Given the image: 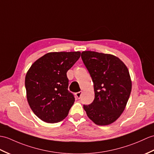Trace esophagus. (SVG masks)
Returning a JSON list of instances; mask_svg holds the SVG:
<instances>
[{
	"label": "esophagus",
	"instance_id": "obj_1",
	"mask_svg": "<svg viewBox=\"0 0 154 154\" xmlns=\"http://www.w3.org/2000/svg\"><path fill=\"white\" fill-rule=\"evenodd\" d=\"M81 94H82V92H81V91L78 92H77V93L75 94V95H76V96L77 97V98H79H79H81Z\"/></svg>",
	"mask_w": 154,
	"mask_h": 154
}]
</instances>
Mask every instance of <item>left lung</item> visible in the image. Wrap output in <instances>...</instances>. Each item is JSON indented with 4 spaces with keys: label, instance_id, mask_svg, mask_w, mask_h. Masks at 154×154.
Here are the masks:
<instances>
[{
    "label": "left lung",
    "instance_id": "8db88e82",
    "mask_svg": "<svg viewBox=\"0 0 154 154\" xmlns=\"http://www.w3.org/2000/svg\"><path fill=\"white\" fill-rule=\"evenodd\" d=\"M81 58L94 83L95 97L83 108L98 125L116 121L125 108L132 89L128 68L117 56L94 51H83Z\"/></svg>",
    "mask_w": 154,
    "mask_h": 154
}]
</instances>
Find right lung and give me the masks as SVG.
I'll return each instance as SVG.
<instances>
[{"label":"right lung","instance_id":"obj_1","mask_svg":"<svg viewBox=\"0 0 154 154\" xmlns=\"http://www.w3.org/2000/svg\"><path fill=\"white\" fill-rule=\"evenodd\" d=\"M80 56L78 51L49 52L27 71L25 79L27 102L42 121L58 123L67 116L75 98L67 90V71Z\"/></svg>","mask_w":154,"mask_h":154}]
</instances>
